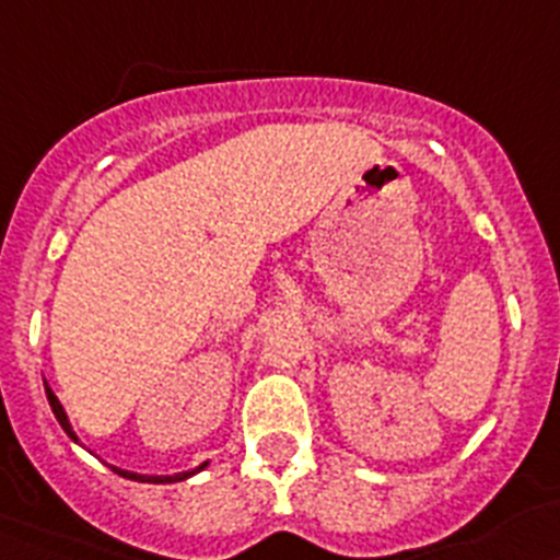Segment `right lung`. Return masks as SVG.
I'll list each match as a JSON object with an SVG mask.
<instances>
[{
    "mask_svg": "<svg viewBox=\"0 0 560 560\" xmlns=\"http://www.w3.org/2000/svg\"><path fill=\"white\" fill-rule=\"evenodd\" d=\"M44 386H46V383H44ZM46 399H49V405H52V413H55V419L60 422V428H63L66 433H69L71 439L77 441L74 430H71V424H69V417H66L63 405H60V399L55 397V392L49 386H46ZM199 469H205V464L199 466ZM199 469H194V471H199ZM113 471H116V475H125V478H130V480H141V483H174V480H186V478H191V475H194V471H183V475H174V478H150V475H136V471L116 469V466H113Z\"/></svg>",
    "mask_w": 560,
    "mask_h": 560,
    "instance_id": "add662e5",
    "label": "right lung"
}]
</instances>
